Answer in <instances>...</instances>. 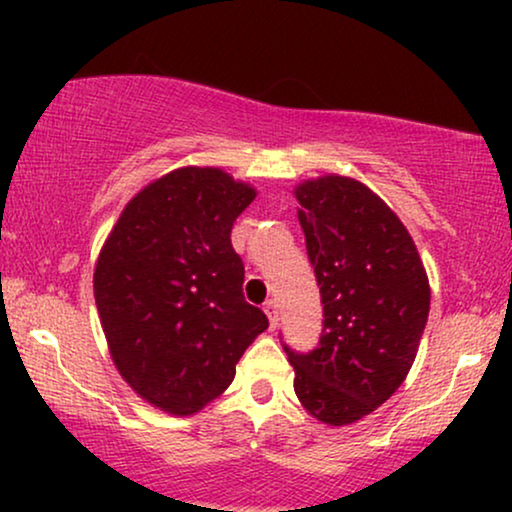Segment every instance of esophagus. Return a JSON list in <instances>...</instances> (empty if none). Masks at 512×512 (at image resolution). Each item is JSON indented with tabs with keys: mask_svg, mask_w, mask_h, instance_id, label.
Wrapping results in <instances>:
<instances>
[{
	"mask_svg": "<svg viewBox=\"0 0 512 512\" xmlns=\"http://www.w3.org/2000/svg\"><path fill=\"white\" fill-rule=\"evenodd\" d=\"M265 314H268V321H270V328H277V319H279V307H277V300H268V303L263 305Z\"/></svg>",
	"mask_w": 512,
	"mask_h": 512,
	"instance_id": "esophagus-1",
	"label": "esophagus"
}]
</instances>
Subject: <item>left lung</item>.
Listing matches in <instances>:
<instances>
[{
	"mask_svg": "<svg viewBox=\"0 0 512 512\" xmlns=\"http://www.w3.org/2000/svg\"><path fill=\"white\" fill-rule=\"evenodd\" d=\"M293 195L324 303L319 347H284L293 389L314 419L347 426L408 377L429 319V277L408 228L366 184L324 174Z\"/></svg>",
	"mask_w": 512,
	"mask_h": 512,
	"instance_id": "8db88e82",
	"label": "left lung"
}]
</instances>
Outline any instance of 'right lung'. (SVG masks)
I'll return each instance as SVG.
<instances>
[{
    "label": "right lung",
    "mask_w": 512,
    "mask_h": 512,
    "mask_svg": "<svg viewBox=\"0 0 512 512\" xmlns=\"http://www.w3.org/2000/svg\"><path fill=\"white\" fill-rule=\"evenodd\" d=\"M256 188L219 167H179L118 216L93 289L114 366L153 408L195 415L219 398L268 317L244 300L230 244Z\"/></svg>",
    "instance_id": "add662e5"
}]
</instances>
